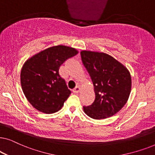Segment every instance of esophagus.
I'll use <instances>...</instances> for the list:
<instances>
[{
  "label": "esophagus",
  "mask_w": 155,
  "mask_h": 155,
  "mask_svg": "<svg viewBox=\"0 0 155 155\" xmlns=\"http://www.w3.org/2000/svg\"><path fill=\"white\" fill-rule=\"evenodd\" d=\"M80 87L79 86H78V87H75L73 90V92H74V93H78L80 92Z\"/></svg>",
  "instance_id": "1"
}]
</instances>
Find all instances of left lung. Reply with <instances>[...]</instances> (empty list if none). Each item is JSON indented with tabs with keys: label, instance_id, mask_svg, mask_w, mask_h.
<instances>
[{
	"label": "left lung",
	"instance_id": "1",
	"mask_svg": "<svg viewBox=\"0 0 155 155\" xmlns=\"http://www.w3.org/2000/svg\"><path fill=\"white\" fill-rule=\"evenodd\" d=\"M80 55L95 92L94 102L83 107L84 113L94 119L112 116L128 101L131 90L130 73L124 65L104 53L82 51Z\"/></svg>",
	"mask_w": 155,
	"mask_h": 155
}]
</instances>
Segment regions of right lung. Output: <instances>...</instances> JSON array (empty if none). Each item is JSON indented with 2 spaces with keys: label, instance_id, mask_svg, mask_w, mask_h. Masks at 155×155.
I'll list each match as a JSON object with an SVG mask.
<instances>
[{
  "label": "right lung",
  "instance_id": "obj_1",
  "mask_svg": "<svg viewBox=\"0 0 155 155\" xmlns=\"http://www.w3.org/2000/svg\"><path fill=\"white\" fill-rule=\"evenodd\" d=\"M78 54L75 48L58 45L46 48L27 60L21 71L22 91L38 111L53 114L60 110L71 94L59 68Z\"/></svg>",
  "mask_w": 155,
  "mask_h": 155
}]
</instances>
